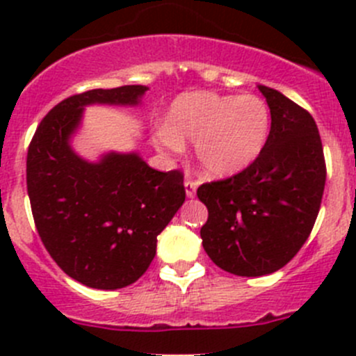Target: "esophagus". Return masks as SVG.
Here are the masks:
<instances>
[{"label": "esophagus", "instance_id": "34e87169", "mask_svg": "<svg viewBox=\"0 0 356 356\" xmlns=\"http://www.w3.org/2000/svg\"><path fill=\"white\" fill-rule=\"evenodd\" d=\"M198 184H200V181H196V179H191V177L186 179L184 186H186V195H188V198H195Z\"/></svg>", "mask_w": 356, "mask_h": 356}]
</instances>
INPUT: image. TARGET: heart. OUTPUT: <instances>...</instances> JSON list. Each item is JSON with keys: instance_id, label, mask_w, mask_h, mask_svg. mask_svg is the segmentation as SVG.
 I'll use <instances>...</instances> for the list:
<instances>
[{"instance_id": "b5f03b06", "label": "heart", "mask_w": 356, "mask_h": 356, "mask_svg": "<svg viewBox=\"0 0 356 356\" xmlns=\"http://www.w3.org/2000/svg\"><path fill=\"white\" fill-rule=\"evenodd\" d=\"M270 108L257 95L222 96L215 92H188L174 103L170 124L153 132L156 148L170 155L195 143L203 170L227 177L245 170L267 145Z\"/></svg>"}]
</instances>
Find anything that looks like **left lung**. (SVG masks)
Instances as JSON below:
<instances>
[{
  "label": "left lung",
  "mask_w": 356,
  "mask_h": 356,
  "mask_svg": "<svg viewBox=\"0 0 356 356\" xmlns=\"http://www.w3.org/2000/svg\"><path fill=\"white\" fill-rule=\"evenodd\" d=\"M270 108V134L245 170L204 182L200 234L217 267L243 277L267 275L293 260L310 236L324 195L325 158L314 117L282 92L258 86Z\"/></svg>",
  "instance_id": "1"
}]
</instances>
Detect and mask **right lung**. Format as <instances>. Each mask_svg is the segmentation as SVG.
I'll return each instance as SVG.
<instances>
[{
	"label": "right lung",
	"instance_id": "add662e5",
	"mask_svg": "<svg viewBox=\"0 0 356 356\" xmlns=\"http://www.w3.org/2000/svg\"><path fill=\"white\" fill-rule=\"evenodd\" d=\"M146 89L68 96L46 113L29 145L27 193L39 238L68 277L89 288L138 281L155 258L158 234L186 200L181 170H155L136 153L89 163L68 146L86 105H136Z\"/></svg>",
	"mask_w": 356,
	"mask_h": 356
}]
</instances>
